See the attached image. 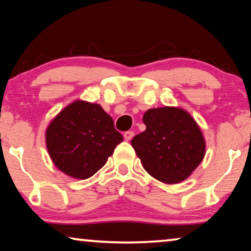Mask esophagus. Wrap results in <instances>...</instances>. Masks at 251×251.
<instances>
[{
    "label": "esophagus",
    "mask_w": 251,
    "mask_h": 251,
    "mask_svg": "<svg viewBox=\"0 0 251 251\" xmlns=\"http://www.w3.org/2000/svg\"><path fill=\"white\" fill-rule=\"evenodd\" d=\"M133 136H134L133 131H126V132H125V134H123V137H125V140H126V141L131 140V139L133 138Z\"/></svg>",
    "instance_id": "esophagus-1"
}]
</instances>
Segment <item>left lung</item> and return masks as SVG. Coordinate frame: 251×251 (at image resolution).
<instances>
[{
    "label": "left lung",
    "instance_id": "1",
    "mask_svg": "<svg viewBox=\"0 0 251 251\" xmlns=\"http://www.w3.org/2000/svg\"><path fill=\"white\" fill-rule=\"evenodd\" d=\"M144 132L131 145L149 175L166 184L190 177L205 156V140L194 118L180 107L146 111Z\"/></svg>",
    "mask_w": 251,
    "mask_h": 251
}]
</instances>
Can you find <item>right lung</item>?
Segmentation results:
<instances>
[{
    "instance_id": "add662e5",
    "label": "right lung",
    "mask_w": 251,
    "mask_h": 251,
    "mask_svg": "<svg viewBox=\"0 0 251 251\" xmlns=\"http://www.w3.org/2000/svg\"><path fill=\"white\" fill-rule=\"evenodd\" d=\"M122 141L102 106L80 100L68 104L46 129V146L52 163L77 179L93 176Z\"/></svg>"
}]
</instances>
